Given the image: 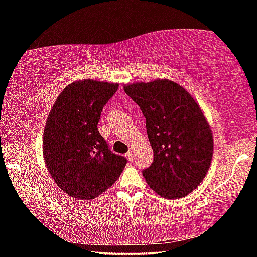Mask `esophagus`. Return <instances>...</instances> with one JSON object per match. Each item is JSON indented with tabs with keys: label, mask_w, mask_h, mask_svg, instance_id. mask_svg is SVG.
<instances>
[{
	"label": "esophagus",
	"mask_w": 257,
	"mask_h": 257,
	"mask_svg": "<svg viewBox=\"0 0 257 257\" xmlns=\"http://www.w3.org/2000/svg\"><path fill=\"white\" fill-rule=\"evenodd\" d=\"M125 158H127L130 162H133L134 161V154H133V151H129L127 154H125Z\"/></svg>",
	"instance_id": "34e87169"
}]
</instances>
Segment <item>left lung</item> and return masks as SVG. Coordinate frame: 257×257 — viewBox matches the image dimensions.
<instances>
[{
  "label": "left lung",
  "instance_id": "obj_1",
  "mask_svg": "<svg viewBox=\"0 0 257 257\" xmlns=\"http://www.w3.org/2000/svg\"><path fill=\"white\" fill-rule=\"evenodd\" d=\"M146 119L153 163L143 176L160 196L185 197L197 188L210 169L213 135L197 102L169 79L123 87Z\"/></svg>",
  "mask_w": 257,
  "mask_h": 257
}]
</instances>
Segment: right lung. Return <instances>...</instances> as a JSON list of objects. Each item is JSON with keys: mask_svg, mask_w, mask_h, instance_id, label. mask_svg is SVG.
I'll use <instances>...</instances> for the list:
<instances>
[{"mask_svg": "<svg viewBox=\"0 0 257 257\" xmlns=\"http://www.w3.org/2000/svg\"><path fill=\"white\" fill-rule=\"evenodd\" d=\"M119 84L84 79L56 98L43 134V155L59 188L78 199H94L114 184L127 159L112 153L97 129L101 112Z\"/></svg>", "mask_w": 257, "mask_h": 257, "instance_id": "1", "label": "right lung"}]
</instances>
